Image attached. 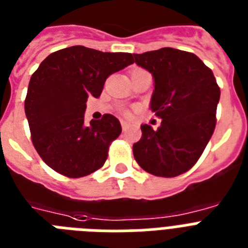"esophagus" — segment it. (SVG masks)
<instances>
[{"instance_id": "obj_1", "label": "esophagus", "mask_w": 248, "mask_h": 248, "mask_svg": "<svg viewBox=\"0 0 248 248\" xmlns=\"http://www.w3.org/2000/svg\"><path fill=\"white\" fill-rule=\"evenodd\" d=\"M120 123H122V128H123V130H124V132H125L126 129H129V126H130L129 123L125 122V120H122Z\"/></svg>"}]
</instances>
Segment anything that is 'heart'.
<instances>
[{"label": "heart", "instance_id": "b5f03b06", "mask_svg": "<svg viewBox=\"0 0 248 248\" xmlns=\"http://www.w3.org/2000/svg\"><path fill=\"white\" fill-rule=\"evenodd\" d=\"M125 115H129V112H128V111H126V112H125Z\"/></svg>", "mask_w": 248, "mask_h": 248}]
</instances>
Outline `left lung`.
Masks as SVG:
<instances>
[{
    "label": "left lung",
    "instance_id": "obj_1",
    "mask_svg": "<svg viewBox=\"0 0 248 248\" xmlns=\"http://www.w3.org/2000/svg\"><path fill=\"white\" fill-rule=\"evenodd\" d=\"M134 61L155 79L151 110L161 119L156 130L140 125L134 158L152 175L177 177L199 161L213 136L220 88L211 69L192 52L164 47L134 53Z\"/></svg>",
    "mask_w": 248,
    "mask_h": 248
}]
</instances>
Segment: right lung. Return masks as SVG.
<instances>
[{"instance_id":"1","label":"right lung","mask_w":248,"mask_h":248,"mask_svg":"<svg viewBox=\"0 0 248 248\" xmlns=\"http://www.w3.org/2000/svg\"><path fill=\"white\" fill-rule=\"evenodd\" d=\"M132 53L102 52L84 46L59 49L33 73L25 115L33 146L56 173L82 178L102 168L122 125L111 114L84 123L88 97H100L106 79L133 64Z\"/></svg>"}]
</instances>
